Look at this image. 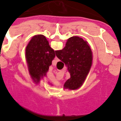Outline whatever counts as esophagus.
<instances>
[{
    "label": "esophagus",
    "instance_id": "obj_1",
    "mask_svg": "<svg viewBox=\"0 0 121 121\" xmlns=\"http://www.w3.org/2000/svg\"><path fill=\"white\" fill-rule=\"evenodd\" d=\"M55 61H59V59L58 58H57L56 56H55Z\"/></svg>",
    "mask_w": 121,
    "mask_h": 121
}]
</instances>
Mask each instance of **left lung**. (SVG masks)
Segmentation results:
<instances>
[{
  "mask_svg": "<svg viewBox=\"0 0 121 121\" xmlns=\"http://www.w3.org/2000/svg\"><path fill=\"white\" fill-rule=\"evenodd\" d=\"M55 57V51L43 35L33 37L26 49V58L31 77L39 82L49 70L52 60Z\"/></svg>",
  "mask_w": 121,
  "mask_h": 121,
  "instance_id": "left-lung-1",
  "label": "left lung"
}]
</instances>
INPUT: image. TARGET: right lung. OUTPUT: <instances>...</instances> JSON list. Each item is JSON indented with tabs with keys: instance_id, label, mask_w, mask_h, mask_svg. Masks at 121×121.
Returning a JSON list of instances; mask_svg holds the SVG:
<instances>
[{
	"instance_id": "right-lung-1",
	"label": "right lung",
	"mask_w": 121,
	"mask_h": 121,
	"mask_svg": "<svg viewBox=\"0 0 121 121\" xmlns=\"http://www.w3.org/2000/svg\"><path fill=\"white\" fill-rule=\"evenodd\" d=\"M56 55L68 66L70 78L64 88L76 90L83 84L92 63V53L87 42L78 36L68 39L62 50L56 51Z\"/></svg>"
}]
</instances>
